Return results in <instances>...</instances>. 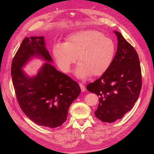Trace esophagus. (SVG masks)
<instances>
[{
  "instance_id": "esophagus-1",
  "label": "esophagus",
  "mask_w": 154,
  "mask_h": 154,
  "mask_svg": "<svg viewBox=\"0 0 154 154\" xmlns=\"http://www.w3.org/2000/svg\"><path fill=\"white\" fill-rule=\"evenodd\" d=\"M80 88H81L82 92H85V91L86 88H85V87L84 85L82 84V83H80Z\"/></svg>"
}]
</instances>
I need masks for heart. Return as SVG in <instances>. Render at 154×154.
Masks as SVG:
<instances>
[{"label":"heart","instance_id":"1","mask_svg":"<svg viewBox=\"0 0 154 154\" xmlns=\"http://www.w3.org/2000/svg\"><path fill=\"white\" fill-rule=\"evenodd\" d=\"M115 52L114 41L94 29L70 35L66 43L58 42L53 49L56 62L63 72H70L78 57L79 63L75 73L79 78L104 74L112 63Z\"/></svg>","mask_w":154,"mask_h":154}]
</instances>
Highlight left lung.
Listing matches in <instances>:
<instances>
[{
  "instance_id": "obj_1",
  "label": "left lung",
  "mask_w": 154,
  "mask_h": 154,
  "mask_svg": "<svg viewBox=\"0 0 154 154\" xmlns=\"http://www.w3.org/2000/svg\"><path fill=\"white\" fill-rule=\"evenodd\" d=\"M118 49L111 66L100 78L87 85V89L99 96L94 112L101 122L112 123L131 110L142 87L141 69L138 54L119 32Z\"/></svg>"
}]
</instances>
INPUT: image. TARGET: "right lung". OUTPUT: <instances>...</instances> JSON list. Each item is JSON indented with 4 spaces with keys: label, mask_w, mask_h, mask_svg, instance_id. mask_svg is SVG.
Here are the masks:
<instances>
[{
    "label": "right lung",
    "mask_w": 154,
    "mask_h": 154,
    "mask_svg": "<svg viewBox=\"0 0 154 154\" xmlns=\"http://www.w3.org/2000/svg\"><path fill=\"white\" fill-rule=\"evenodd\" d=\"M35 55L52 62L43 36L26 37L11 63L12 82L18 103L36 124L58 127L67 120L69 106L80 94V87L71 77L49 63L44 65L36 76H26L22 67Z\"/></svg>",
    "instance_id": "1"
}]
</instances>
